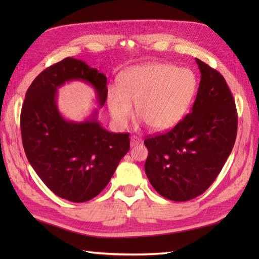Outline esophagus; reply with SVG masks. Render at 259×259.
Masks as SVG:
<instances>
[{
  "mask_svg": "<svg viewBox=\"0 0 259 259\" xmlns=\"http://www.w3.org/2000/svg\"><path fill=\"white\" fill-rule=\"evenodd\" d=\"M139 142H140L139 138H137L136 136H133V137H131V138H130V146H131V147L139 145Z\"/></svg>",
  "mask_w": 259,
  "mask_h": 259,
  "instance_id": "obj_1",
  "label": "esophagus"
}]
</instances>
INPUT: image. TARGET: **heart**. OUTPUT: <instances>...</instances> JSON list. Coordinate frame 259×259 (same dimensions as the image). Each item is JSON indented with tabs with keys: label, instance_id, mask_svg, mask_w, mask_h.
Wrapping results in <instances>:
<instances>
[{
	"label": "heart",
	"instance_id": "obj_1",
	"mask_svg": "<svg viewBox=\"0 0 259 259\" xmlns=\"http://www.w3.org/2000/svg\"><path fill=\"white\" fill-rule=\"evenodd\" d=\"M196 78L190 70L169 63L151 62L130 68L118 85L109 88L107 103L111 118L124 128L137 115L151 130H163L184 117L195 96Z\"/></svg>",
	"mask_w": 259,
	"mask_h": 259
}]
</instances>
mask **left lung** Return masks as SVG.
Masks as SVG:
<instances>
[{
	"instance_id": "8db88e82",
	"label": "left lung",
	"mask_w": 259,
	"mask_h": 259,
	"mask_svg": "<svg viewBox=\"0 0 259 259\" xmlns=\"http://www.w3.org/2000/svg\"><path fill=\"white\" fill-rule=\"evenodd\" d=\"M201 78L191 112L164 134L145 140V171L159 195L187 201L201 195L221 172L237 136V110L217 70L196 59Z\"/></svg>"
}]
</instances>
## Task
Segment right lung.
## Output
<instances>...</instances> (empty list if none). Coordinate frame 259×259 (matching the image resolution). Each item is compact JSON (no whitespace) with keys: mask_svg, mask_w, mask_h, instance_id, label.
Returning <instances> with one entry per match:
<instances>
[{"mask_svg":"<svg viewBox=\"0 0 259 259\" xmlns=\"http://www.w3.org/2000/svg\"><path fill=\"white\" fill-rule=\"evenodd\" d=\"M93 87L99 106L107 100V76L78 59L65 58L38 74L21 110V135L27 160L49 189L60 198L84 202L104 189L130 149L129 134L102 128L95 110L89 119H64L58 89L69 81Z\"/></svg>","mask_w":259,"mask_h":259,"instance_id":"obj_1","label":"right lung"}]
</instances>
